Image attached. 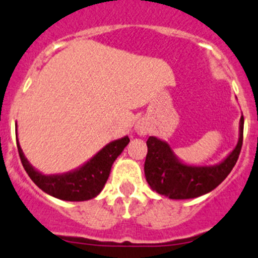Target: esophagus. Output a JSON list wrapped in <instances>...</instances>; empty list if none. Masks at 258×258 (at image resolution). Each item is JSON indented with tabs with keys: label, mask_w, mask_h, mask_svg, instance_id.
I'll list each match as a JSON object with an SVG mask.
<instances>
[{
	"label": "esophagus",
	"mask_w": 258,
	"mask_h": 258,
	"mask_svg": "<svg viewBox=\"0 0 258 258\" xmlns=\"http://www.w3.org/2000/svg\"><path fill=\"white\" fill-rule=\"evenodd\" d=\"M136 131L140 136H146L148 134V127L145 123H139L136 126Z\"/></svg>",
	"instance_id": "1"
}]
</instances>
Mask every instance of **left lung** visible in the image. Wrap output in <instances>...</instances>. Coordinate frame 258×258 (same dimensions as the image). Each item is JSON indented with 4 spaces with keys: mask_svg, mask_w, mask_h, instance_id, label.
<instances>
[{
    "mask_svg": "<svg viewBox=\"0 0 258 258\" xmlns=\"http://www.w3.org/2000/svg\"><path fill=\"white\" fill-rule=\"evenodd\" d=\"M243 139V116L240 119L238 141L232 151L216 165L202 166L183 162L172 147L155 136L147 140L145 162L146 181L151 188L171 200H188L215 189L237 162Z\"/></svg>",
    "mask_w": 258,
    "mask_h": 258,
    "instance_id": "obj_1",
    "label": "left lung"
}]
</instances>
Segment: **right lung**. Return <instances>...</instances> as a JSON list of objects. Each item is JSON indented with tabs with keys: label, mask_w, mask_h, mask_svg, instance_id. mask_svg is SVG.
Returning <instances> with one entry per match:
<instances>
[{
	"label": "right lung",
	"mask_w": 258,
	"mask_h": 258,
	"mask_svg": "<svg viewBox=\"0 0 258 258\" xmlns=\"http://www.w3.org/2000/svg\"><path fill=\"white\" fill-rule=\"evenodd\" d=\"M16 139L21 162L30 178L43 192L63 201H87L98 196L107 182L113 162L130 142L128 136L114 140L80 167L64 173L45 175L28 162L18 142V137Z\"/></svg>",
	"instance_id": "right-lung-1"
}]
</instances>
